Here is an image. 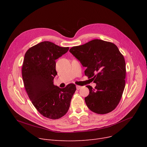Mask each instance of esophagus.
Masks as SVG:
<instances>
[{"mask_svg": "<svg viewBox=\"0 0 147 147\" xmlns=\"http://www.w3.org/2000/svg\"><path fill=\"white\" fill-rule=\"evenodd\" d=\"M81 88H82V86H76V89L78 90H79L80 89H81Z\"/></svg>", "mask_w": 147, "mask_h": 147, "instance_id": "esophagus-1", "label": "esophagus"}]
</instances>
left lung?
Wrapping results in <instances>:
<instances>
[{
  "label": "left lung",
  "mask_w": 147,
  "mask_h": 147,
  "mask_svg": "<svg viewBox=\"0 0 147 147\" xmlns=\"http://www.w3.org/2000/svg\"><path fill=\"white\" fill-rule=\"evenodd\" d=\"M83 67L84 74L93 79L95 89L88 85L89 94L84 98L89 109L104 114L119 104L125 87L126 63L124 57L114 43L99 39L74 46L69 49Z\"/></svg>",
  "instance_id": "obj_1"
}]
</instances>
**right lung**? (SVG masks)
<instances>
[{
    "instance_id": "right-lung-1",
    "label": "right lung",
    "mask_w": 147,
    "mask_h": 147,
    "mask_svg": "<svg viewBox=\"0 0 147 147\" xmlns=\"http://www.w3.org/2000/svg\"><path fill=\"white\" fill-rule=\"evenodd\" d=\"M68 49L44 41L29 48L24 56L22 77L26 90L37 110L50 119H58L67 113L76 90L73 83L63 89L53 84L57 74L55 60Z\"/></svg>"
}]
</instances>
